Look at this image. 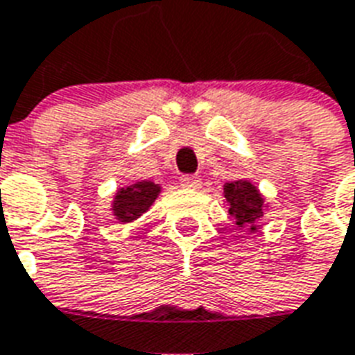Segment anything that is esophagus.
Returning a JSON list of instances; mask_svg holds the SVG:
<instances>
[{
	"mask_svg": "<svg viewBox=\"0 0 355 355\" xmlns=\"http://www.w3.org/2000/svg\"><path fill=\"white\" fill-rule=\"evenodd\" d=\"M180 184L184 186V188H199L201 186V178L196 177V175H184V177L180 178Z\"/></svg>",
	"mask_w": 355,
	"mask_h": 355,
	"instance_id": "obj_1",
	"label": "esophagus"
}]
</instances>
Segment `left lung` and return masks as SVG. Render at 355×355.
Listing matches in <instances>:
<instances>
[{"instance_id": "obj_1", "label": "left lung", "mask_w": 355, "mask_h": 355, "mask_svg": "<svg viewBox=\"0 0 355 355\" xmlns=\"http://www.w3.org/2000/svg\"><path fill=\"white\" fill-rule=\"evenodd\" d=\"M225 203L230 205V216L235 220L237 227H246L248 231H258V220L263 216L265 203L261 191L252 184L250 180H233L224 184Z\"/></svg>"}]
</instances>
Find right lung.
Segmentation results:
<instances>
[{
  "mask_svg": "<svg viewBox=\"0 0 355 355\" xmlns=\"http://www.w3.org/2000/svg\"><path fill=\"white\" fill-rule=\"evenodd\" d=\"M162 191V186L150 180H141L125 188H118L112 199V214L118 222L130 224L150 209Z\"/></svg>",
  "mask_w": 355,
  "mask_h": 355,
  "instance_id": "obj_1",
  "label": "right lung"
}]
</instances>
